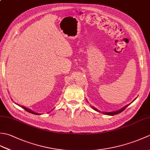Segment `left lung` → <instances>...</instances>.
Instances as JSON below:
<instances>
[{
	"label": "left lung",
	"mask_w": 150,
	"mask_h": 150,
	"mask_svg": "<svg viewBox=\"0 0 150 150\" xmlns=\"http://www.w3.org/2000/svg\"><path fill=\"white\" fill-rule=\"evenodd\" d=\"M137 98H135L134 100H133L131 103H132L133 101H134L135 99H136ZM131 103H129V104H127V105H126L125 106H124L123 108H120V109H119V110H117V111H111V112H105V111H99L98 110H97L96 108H95V107H93V106H91V108H92V109H93L94 110H95V111H98V112H102V113H103V114H104V115H117V114H119V113H121L122 112V111H123L124 110L126 109V108L128 107L129 105H130L131 104Z\"/></svg>",
	"instance_id": "obj_1"
}]
</instances>
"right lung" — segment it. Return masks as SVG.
<instances>
[{"mask_svg":"<svg viewBox=\"0 0 150 150\" xmlns=\"http://www.w3.org/2000/svg\"><path fill=\"white\" fill-rule=\"evenodd\" d=\"M16 104H17V105H18L19 106H21V107H22V108H23L24 110H26V111H28V112H29V113H32V114H34V115H41V113H36V112H35V111H33V110H30V109H29V108H26V107H24V106H21L20 104H17V103H15ZM54 109V108H53Z\"/></svg>","mask_w":150,"mask_h":150,"instance_id":"right-lung-1","label":"right lung"}]
</instances>
